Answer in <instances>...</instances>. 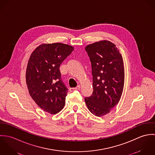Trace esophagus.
Listing matches in <instances>:
<instances>
[{"label": "esophagus", "instance_id": "1", "mask_svg": "<svg viewBox=\"0 0 155 155\" xmlns=\"http://www.w3.org/2000/svg\"><path fill=\"white\" fill-rule=\"evenodd\" d=\"M80 89H81V87L79 86V85H78V86H77L76 88H70V91H73L74 90H80Z\"/></svg>", "mask_w": 155, "mask_h": 155}]
</instances>
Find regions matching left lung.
Wrapping results in <instances>:
<instances>
[{
  "instance_id": "obj_1",
  "label": "left lung",
  "mask_w": 155,
  "mask_h": 155,
  "mask_svg": "<svg viewBox=\"0 0 155 155\" xmlns=\"http://www.w3.org/2000/svg\"><path fill=\"white\" fill-rule=\"evenodd\" d=\"M92 68V95L85 103L95 116L109 113L119 101L124 86V67L121 54L116 45L107 41L86 46Z\"/></svg>"
}]
</instances>
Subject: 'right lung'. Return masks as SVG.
Returning a JSON list of instances; mask_svg holds the SVG:
<instances>
[{"label":"right lung","mask_w":155,"mask_h":155,"mask_svg":"<svg viewBox=\"0 0 155 155\" xmlns=\"http://www.w3.org/2000/svg\"><path fill=\"white\" fill-rule=\"evenodd\" d=\"M74 50L68 45L42 44L31 53L25 78L30 95L45 111L56 114L65 105L68 89L60 71L63 61Z\"/></svg>","instance_id":"right-lung-1"}]
</instances>
